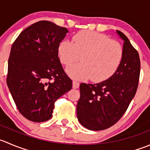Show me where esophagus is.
Masks as SVG:
<instances>
[{
	"label": "esophagus",
	"mask_w": 150,
	"mask_h": 150,
	"mask_svg": "<svg viewBox=\"0 0 150 150\" xmlns=\"http://www.w3.org/2000/svg\"><path fill=\"white\" fill-rule=\"evenodd\" d=\"M80 86V83L78 82H77V81H73V82H72V87H73V88H79Z\"/></svg>",
	"instance_id": "obj_1"
}]
</instances>
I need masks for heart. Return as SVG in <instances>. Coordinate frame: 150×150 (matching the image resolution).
Segmentation results:
<instances>
[{"mask_svg":"<svg viewBox=\"0 0 150 150\" xmlns=\"http://www.w3.org/2000/svg\"><path fill=\"white\" fill-rule=\"evenodd\" d=\"M73 42L63 40L58 47L61 62L69 65L78 62L81 56L82 63L67 68V73L76 80L91 78L94 83L108 79L117 70L123 57V49L117 41L105 35L90 30H82L72 37Z\"/></svg>","mask_w":150,"mask_h":150,"instance_id":"heart-1","label":"heart"}]
</instances>
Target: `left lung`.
Instances as JSON below:
<instances>
[{"label": "left lung", "mask_w": 150, "mask_h": 150, "mask_svg": "<svg viewBox=\"0 0 150 150\" xmlns=\"http://www.w3.org/2000/svg\"><path fill=\"white\" fill-rule=\"evenodd\" d=\"M117 33L124 42L122 60L115 73L99 83L80 85L77 117L88 130H103L116 124L137 90L141 68L139 53L122 32L117 30Z\"/></svg>", "instance_id": "left-lung-1"}]
</instances>
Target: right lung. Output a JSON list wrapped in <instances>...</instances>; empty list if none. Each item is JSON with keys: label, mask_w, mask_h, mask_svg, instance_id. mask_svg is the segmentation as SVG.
Returning <instances> with one entry per match:
<instances>
[{"label": "right lung", "mask_w": 150, "mask_h": 150, "mask_svg": "<svg viewBox=\"0 0 150 150\" xmlns=\"http://www.w3.org/2000/svg\"><path fill=\"white\" fill-rule=\"evenodd\" d=\"M67 33L43 20L23 30L11 46L7 86L20 113L30 121L50 120L55 102L72 88L58 53Z\"/></svg>", "instance_id": "add662e5"}]
</instances>
